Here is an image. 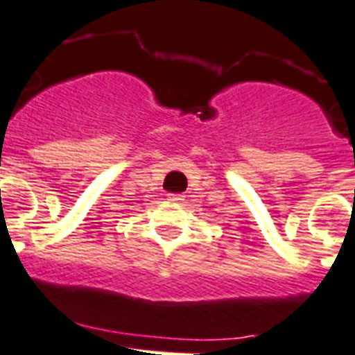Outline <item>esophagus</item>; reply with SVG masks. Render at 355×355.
Instances as JSON below:
<instances>
[{"label": "esophagus", "mask_w": 355, "mask_h": 355, "mask_svg": "<svg viewBox=\"0 0 355 355\" xmlns=\"http://www.w3.org/2000/svg\"><path fill=\"white\" fill-rule=\"evenodd\" d=\"M168 200L170 202H181L183 198H181V194H168Z\"/></svg>", "instance_id": "34e87169"}]
</instances>
